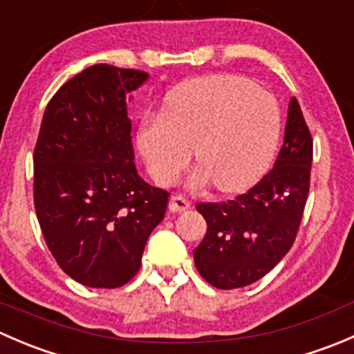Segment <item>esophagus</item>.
I'll use <instances>...</instances> for the list:
<instances>
[{
	"instance_id": "esophagus-1",
	"label": "esophagus",
	"mask_w": 354,
	"mask_h": 354,
	"mask_svg": "<svg viewBox=\"0 0 354 354\" xmlns=\"http://www.w3.org/2000/svg\"><path fill=\"white\" fill-rule=\"evenodd\" d=\"M192 202L188 198H185L183 195H173L169 200V209L173 212H185V210L190 209Z\"/></svg>"
}]
</instances>
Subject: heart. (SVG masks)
Listing matches in <instances>:
<instances>
[{"label": "heart", "mask_w": 354, "mask_h": 354, "mask_svg": "<svg viewBox=\"0 0 354 354\" xmlns=\"http://www.w3.org/2000/svg\"><path fill=\"white\" fill-rule=\"evenodd\" d=\"M279 109L269 92L241 77L195 78L173 92L164 113L147 114L138 149L156 181L171 185L195 159L197 181L240 192L269 166L279 138Z\"/></svg>", "instance_id": "b5f03b06"}]
</instances>
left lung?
<instances>
[{
    "label": "left lung",
    "mask_w": 354,
    "mask_h": 354,
    "mask_svg": "<svg viewBox=\"0 0 354 354\" xmlns=\"http://www.w3.org/2000/svg\"><path fill=\"white\" fill-rule=\"evenodd\" d=\"M312 159V133L292 97L284 144L272 169L234 198L197 203L207 233L194 250V259L207 283L217 289L243 288L279 263L298 234Z\"/></svg>",
    "instance_id": "8db88e82"
}]
</instances>
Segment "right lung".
Here are the masks:
<instances>
[{"mask_svg":"<svg viewBox=\"0 0 354 354\" xmlns=\"http://www.w3.org/2000/svg\"><path fill=\"white\" fill-rule=\"evenodd\" d=\"M145 71L94 65L59 87L34 149V205L46 245L88 288H121L164 219L169 194L137 173L127 97Z\"/></svg>","mask_w":354,"mask_h":354,"instance_id":"obj_1","label":"right lung"}]
</instances>
